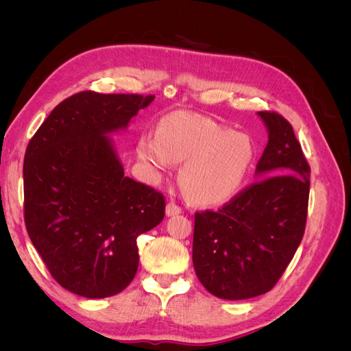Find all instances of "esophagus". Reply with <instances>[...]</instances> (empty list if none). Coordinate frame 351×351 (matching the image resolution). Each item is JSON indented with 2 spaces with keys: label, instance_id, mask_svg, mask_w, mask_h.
<instances>
[{
  "label": "esophagus",
  "instance_id": "esophagus-1",
  "mask_svg": "<svg viewBox=\"0 0 351 351\" xmlns=\"http://www.w3.org/2000/svg\"><path fill=\"white\" fill-rule=\"evenodd\" d=\"M180 212H182V206H178L173 200L168 202V205H167V215L168 217L177 215V214H180Z\"/></svg>",
  "mask_w": 351,
  "mask_h": 351
}]
</instances>
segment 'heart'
Returning <instances> with one entry per match:
<instances>
[{
	"instance_id": "heart-1",
	"label": "heart",
	"mask_w": 351,
	"mask_h": 351,
	"mask_svg": "<svg viewBox=\"0 0 351 351\" xmlns=\"http://www.w3.org/2000/svg\"><path fill=\"white\" fill-rule=\"evenodd\" d=\"M136 152L155 173L171 162H183L178 183L199 205H218L236 196L246 184L256 158L250 136L187 112L164 117L156 137L141 136Z\"/></svg>"
}]
</instances>
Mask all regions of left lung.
I'll return each mask as SVG.
<instances>
[{"label": "left lung", "instance_id": "1", "mask_svg": "<svg viewBox=\"0 0 351 351\" xmlns=\"http://www.w3.org/2000/svg\"><path fill=\"white\" fill-rule=\"evenodd\" d=\"M269 133L258 161V182L218 210L195 214L193 267L219 299L244 300L268 293L289 267L303 239L311 167L291 124L259 111Z\"/></svg>", "mask_w": 351, "mask_h": 351}]
</instances>
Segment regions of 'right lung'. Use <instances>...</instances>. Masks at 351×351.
<instances>
[{"instance_id": "obj_1", "label": "right lung", "mask_w": 351, "mask_h": 351, "mask_svg": "<svg viewBox=\"0 0 351 351\" xmlns=\"http://www.w3.org/2000/svg\"><path fill=\"white\" fill-rule=\"evenodd\" d=\"M154 98L74 93L26 147L27 234L52 278L74 294L104 299L123 291L139 267L137 237L164 219V195L124 176L107 136Z\"/></svg>"}]
</instances>
